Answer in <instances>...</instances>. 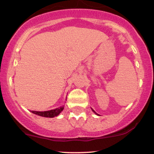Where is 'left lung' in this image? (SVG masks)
<instances>
[{"label":"left lung","mask_w":154,"mask_h":154,"mask_svg":"<svg viewBox=\"0 0 154 154\" xmlns=\"http://www.w3.org/2000/svg\"><path fill=\"white\" fill-rule=\"evenodd\" d=\"M92 110H93V109H92ZM93 111H94V112H95V111H94V110H93ZM95 114H96V113H95Z\"/></svg>","instance_id":"left-lung-1"}]
</instances>
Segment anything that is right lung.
I'll return each mask as SVG.
<instances>
[{"label": "right lung", "mask_w": 154, "mask_h": 154, "mask_svg": "<svg viewBox=\"0 0 154 154\" xmlns=\"http://www.w3.org/2000/svg\"><path fill=\"white\" fill-rule=\"evenodd\" d=\"M63 107L64 106H61L59 108H57V109H53V110L50 111H32V112L33 114H37V115L44 116V117H54V116H58L61 111H63Z\"/></svg>", "instance_id": "right-lung-1"}]
</instances>
